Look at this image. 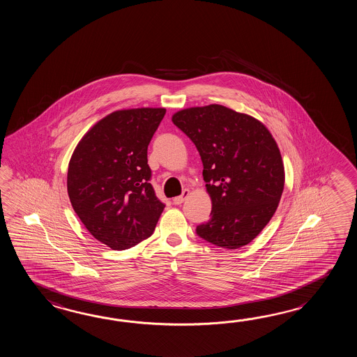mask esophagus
Instances as JSON below:
<instances>
[{"instance_id":"obj_1","label":"esophagus","mask_w":357,"mask_h":357,"mask_svg":"<svg viewBox=\"0 0 357 357\" xmlns=\"http://www.w3.org/2000/svg\"><path fill=\"white\" fill-rule=\"evenodd\" d=\"M189 195H190L189 190H183V191H182V194H181V195H180V197H174V204H176V205L182 204V203H183V202H185V200H186V197H189Z\"/></svg>"}]
</instances>
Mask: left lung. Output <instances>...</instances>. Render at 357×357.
I'll return each instance as SVG.
<instances>
[{
	"mask_svg": "<svg viewBox=\"0 0 357 357\" xmlns=\"http://www.w3.org/2000/svg\"><path fill=\"white\" fill-rule=\"evenodd\" d=\"M172 121L197 146L211 220L197 235L225 249L251 243L273 217L284 186L281 152L266 126L220 105L178 111Z\"/></svg>",
	"mask_w": 357,
	"mask_h": 357,
	"instance_id": "1",
	"label": "left lung"
}]
</instances>
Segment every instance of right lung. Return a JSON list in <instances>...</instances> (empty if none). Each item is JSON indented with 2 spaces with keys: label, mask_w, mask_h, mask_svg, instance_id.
<instances>
[{
  "label": "right lung",
  "mask_w": 357,
  "mask_h": 357,
  "mask_svg": "<svg viewBox=\"0 0 357 357\" xmlns=\"http://www.w3.org/2000/svg\"><path fill=\"white\" fill-rule=\"evenodd\" d=\"M165 108L116 111L91 128L68 163V192L85 228L112 250L151 237L165 206L153 189L148 145Z\"/></svg>",
  "instance_id": "right-lung-1"
}]
</instances>
